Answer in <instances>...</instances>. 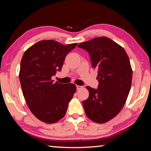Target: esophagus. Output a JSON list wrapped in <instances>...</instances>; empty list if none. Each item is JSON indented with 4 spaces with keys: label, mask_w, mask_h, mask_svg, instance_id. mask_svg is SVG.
<instances>
[{
    "label": "esophagus",
    "mask_w": 151,
    "mask_h": 151,
    "mask_svg": "<svg viewBox=\"0 0 151 151\" xmlns=\"http://www.w3.org/2000/svg\"><path fill=\"white\" fill-rule=\"evenodd\" d=\"M82 88H83V86H79V85H76V89H77V90H80V89H81Z\"/></svg>",
    "instance_id": "34e87169"
}]
</instances>
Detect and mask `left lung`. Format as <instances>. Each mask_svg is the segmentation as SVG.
<instances>
[{
    "label": "left lung",
    "mask_w": 151,
    "mask_h": 151,
    "mask_svg": "<svg viewBox=\"0 0 151 151\" xmlns=\"http://www.w3.org/2000/svg\"><path fill=\"white\" fill-rule=\"evenodd\" d=\"M78 47L89 53L99 82L97 89L86 86L89 96L83 106L88 119L104 123L116 116L126 103L132 77L129 58L121 45L106 37L82 42Z\"/></svg>",
    "instance_id": "obj_1"
}]
</instances>
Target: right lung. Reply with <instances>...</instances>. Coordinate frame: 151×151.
Segmentation results:
<instances>
[{"instance_id": "right-lung-1", "label": "right lung", "mask_w": 151, "mask_h": 151, "mask_svg": "<svg viewBox=\"0 0 151 151\" xmlns=\"http://www.w3.org/2000/svg\"><path fill=\"white\" fill-rule=\"evenodd\" d=\"M76 45L41 40L22 56L19 72L22 94L32 113L45 123H55L65 115L76 91L74 84L54 83L51 79L61 70L66 55Z\"/></svg>"}]
</instances>
